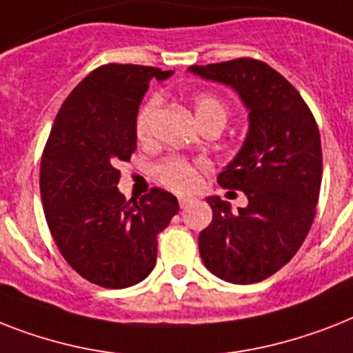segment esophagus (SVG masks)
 I'll use <instances>...</instances> for the list:
<instances>
[{
  "instance_id": "34e87169",
  "label": "esophagus",
  "mask_w": 353,
  "mask_h": 353,
  "mask_svg": "<svg viewBox=\"0 0 353 353\" xmlns=\"http://www.w3.org/2000/svg\"><path fill=\"white\" fill-rule=\"evenodd\" d=\"M177 199H179V205H181V206H186L188 203L194 201V197H190V196H179Z\"/></svg>"
}]
</instances>
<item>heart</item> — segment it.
<instances>
[{
    "mask_svg": "<svg viewBox=\"0 0 353 353\" xmlns=\"http://www.w3.org/2000/svg\"><path fill=\"white\" fill-rule=\"evenodd\" d=\"M159 108V97H150L137 112L136 117V134L137 137H147L150 134L152 121ZM194 116L197 123L205 127L208 123H219L225 127L228 119V107L221 97L214 94H197L194 97ZM197 167L201 163H192L185 157H168L156 167V177L163 185L170 186L174 190H190L197 181Z\"/></svg>",
    "mask_w": 353,
    "mask_h": 353,
    "instance_id": "b5f03b06",
    "label": "heart"
}]
</instances>
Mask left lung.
I'll return each instance as SVG.
<instances>
[{
  "instance_id": "left-lung-1",
  "label": "left lung",
  "mask_w": 353,
  "mask_h": 353,
  "mask_svg": "<svg viewBox=\"0 0 353 353\" xmlns=\"http://www.w3.org/2000/svg\"><path fill=\"white\" fill-rule=\"evenodd\" d=\"M188 72L234 88L248 110L245 141L217 176L223 188L245 192L248 205L232 212L221 197H206L214 216L199 234V254L219 279L259 283L296 256L314 223L323 177L319 128L301 94L266 63L239 57Z\"/></svg>"
}]
</instances>
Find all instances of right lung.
I'll return each instance as SVG.
<instances>
[{"mask_svg":"<svg viewBox=\"0 0 353 353\" xmlns=\"http://www.w3.org/2000/svg\"><path fill=\"white\" fill-rule=\"evenodd\" d=\"M172 70L103 65L65 99L41 157L39 188L61 256L94 285L127 288L154 270L157 234L177 214L176 196L152 188L127 201L117 165L137 147L136 117L152 79Z\"/></svg>","mask_w":353,"mask_h":353,"instance_id":"add662e5","label":"right lung"}]
</instances>
